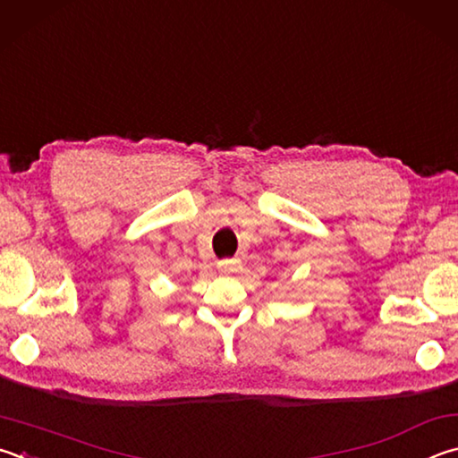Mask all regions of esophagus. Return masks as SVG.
Returning a JSON list of instances; mask_svg holds the SVG:
<instances>
[{
	"instance_id": "34e87169",
	"label": "esophagus",
	"mask_w": 458,
	"mask_h": 458,
	"mask_svg": "<svg viewBox=\"0 0 458 458\" xmlns=\"http://www.w3.org/2000/svg\"><path fill=\"white\" fill-rule=\"evenodd\" d=\"M216 269H219L221 274H237V271L242 269V261H239L237 258L223 259V261L216 263Z\"/></svg>"
}]
</instances>
